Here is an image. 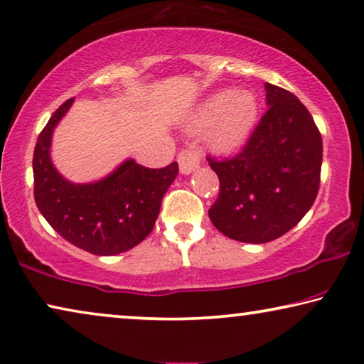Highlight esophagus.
<instances>
[{"label": "esophagus", "instance_id": "esophagus-1", "mask_svg": "<svg viewBox=\"0 0 364 364\" xmlns=\"http://www.w3.org/2000/svg\"><path fill=\"white\" fill-rule=\"evenodd\" d=\"M178 165H180V171L183 175H191L194 170H198L200 165V154L199 150H181L178 155Z\"/></svg>", "mask_w": 364, "mask_h": 364}]
</instances>
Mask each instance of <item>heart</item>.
Returning <instances> with one entry per match:
<instances>
[{
  "label": "heart",
  "instance_id": "heart-1",
  "mask_svg": "<svg viewBox=\"0 0 364 364\" xmlns=\"http://www.w3.org/2000/svg\"><path fill=\"white\" fill-rule=\"evenodd\" d=\"M259 102L250 90H220L204 97L186 119L191 132L204 131V140L215 151L242 147L258 121Z\"/></svg>",
  "mask_w": 364,
  "mask_h": 364
}]
</instances>
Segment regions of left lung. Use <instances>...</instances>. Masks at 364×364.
I'll use <instances>...</instances> for the list:
<instances>
[{
  "mask_svg": "<svg viewBox=\"0 0 364 364\" xmlns=\"http://www.w3.org/2000/svg\"><path fill=\"white\" fill-rule=\"evenodd\" d=\"M267 106L245 149L234 159H208L220 193L209 219L232 240L267 243L289 232L312 208L322 168V137L306 106L264 83Z\"/></svg>",
  "mask_w": 364,
  "mask_h": 364,
  "instance_id": "obj_1",
  "label": "left lung"
}]
</instances>
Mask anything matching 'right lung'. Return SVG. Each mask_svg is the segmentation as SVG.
Instances as JSON below:
<instances>
[{
	"label": "right lung",
	"instance_id": "1",
	"mask_svg": "<svg viewBox=\"0 0 364 364\" xmlns=\"http://www.w3.org/2000/svg\"><path fill=\"white\" fill-rule=\"evenodd\" d=\"M73 101H65L53 112L37 139L32 159L36 204L65 240L81 250L111 257L130 250L150 234L161 199L178 176V164L151 170L127 159L101 180H67L53 165L50 147L53 130Z\"/></svg>",
	"mask_w": 364,
	"mask_h": 364
}]
</instances>
